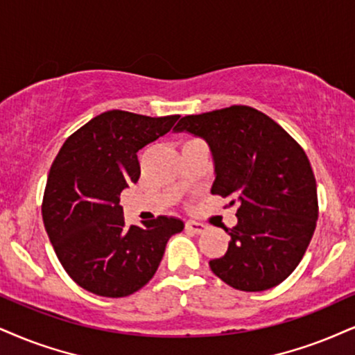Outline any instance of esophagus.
I'll list each match as a JSON object with an SVG mask.
<instances>
[{"label":"esophagus","instance_id":"34e87169","mask_svg":"<svg viewBox=\"0 0 355 355\" xmlns=\"http://www.w3.org/2000/svg\"><path fill=\"white\" fill-rule=\"evenodd\" d=\"M186 229L191 230L192 234H202V232H205V227L204 224H200V222H196V220H187L186 222Z\"/></svg>","mask_w":355,"mask_h":355}]
</instances>
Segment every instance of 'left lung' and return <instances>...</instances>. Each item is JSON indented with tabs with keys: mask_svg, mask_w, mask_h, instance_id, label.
Here are the masks:
<instances>
[{
	"mask_svg": "<svg viewBox=\"0 0 355 355\" xmlns=\"http://www.w3.org/2000/svg\"><path fill=\"white\" fill-rule=\"evenodd\" d=\"M174 133L207 143L212 194L239 204L225 255L209 261L214 275L240 291H265L293 273L318 220L311 164L298 143L265 113L234 105L182 116Z\"/></svg>",
	"mask_w": 355,
	"mask_h": 355,
	"instance_id": "1",
	"label": "left lung"
}]
</instances>
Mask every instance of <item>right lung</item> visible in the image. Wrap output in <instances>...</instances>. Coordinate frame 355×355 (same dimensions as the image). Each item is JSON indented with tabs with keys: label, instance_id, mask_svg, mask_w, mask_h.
I'll list each match as a JSON object with an SVG mask.
<instances>
[{
	"label": "right lung",
	"instance_id": "right-lung-1",
	"mask_svg": "<svg viewBox=\"0 0 355 355\" xmlns=\"http://www.w3.org/2000/svg\"><path fill=\"white\" fill-rule=\"evenodd\" d=\"M179 115L108 110L65 139L47 178L42 220L55 255L84 290L123 298L156 273L168 240L184 229L159 216L125 225L120 192L139 178L137 153L164 137Z\"/></svg>",
	"mask_w": 355,
	"mask_h": 355
}]
</instances>
